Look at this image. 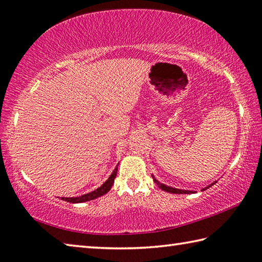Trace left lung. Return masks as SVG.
<instances>
[{
    "instance_id": "left-lung-1",
    "label": "left lung",
    "mask_w": 262,
    "mask_h": 262,
    "mask_svg": "<svg viewBox=\"0 0 262 262\" xmlns=\"http://www.w3.org/2000/svg\"><path fill=\"white\" fill-rule=\"evenodd\" d=\"M152 176V174H151ZM152 179H154V181L155 183L157 184V186L161 189H163V190H165V192H168V193H173V194H190V193H195V192H193V190H185V189H179V188H173V187H170V186H166V185H164V184H162V183H159V181L155 178V177L152 176ZM216 183V181H215ZM215 183H212L211 185H209L208 186V187H206V188H203L202 190H205V189H207V188H209L210 186H212L214 185Z\"/></svg>"
}]
</instances>
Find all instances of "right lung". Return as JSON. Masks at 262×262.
<instances>
[{
    "mask_svg": "<svg viewBox=\"0 0 262 262\" xmlns=\"http://www.w3.org/2000/svg\"><path fill=\"white\" fill-rule=\"evenodd\" d=\"M117 172H118V165L117 167L114 168V171L112 172V174L110 176V178L105 181V183L98 187L95 190H92V192L88 193V194H84L81 195V196H76V198H61V200L63 201H67L70 203H82V202H86V201H91V200H95V199L101 196V195H104L108 192L112 187V185L114 184V179L115 177H117Z\"/></svg>",
    "mask_w": 262,
    "mask_h": 262,
    "instance_id": "right-lung-1",
    "label": "right lung"
}]
</instances>
